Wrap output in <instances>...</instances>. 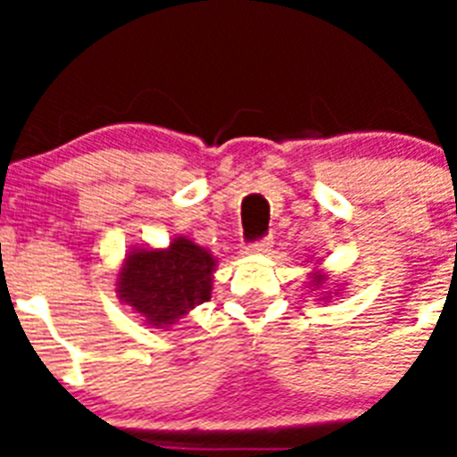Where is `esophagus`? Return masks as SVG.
<instances>
[{
  "mask_svg": "<svg viewBox=\"0 0 457 457\" xmlns=\"http://www.w3.org/2000/svg\"><path fill=\"white\" fill-rule=\"evenodd\" d=\"M270 247H272V240H270V237H263V240L252 242V245L247 247V252L256 253V256H263V253L270 252Z\"/></svg>",
  "mask_w": 457,
  "mask_h": 457,
  "instance_id": "1",
  "label": "esophagus"
}]
</instances>
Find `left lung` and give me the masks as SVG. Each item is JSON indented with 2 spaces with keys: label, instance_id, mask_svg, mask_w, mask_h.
Instances as JSON below:
<instances>
[{
  "label": "left lung",
  "instance_id": "left-lung-1",
  "mask_svg": "<svg viewBox=\"0 0 457 457\" xmlns=\"http://www.w3.org/2000/svg\"><path fill=\"white\" fill-rule=\"evenodd\" d=\"M327 274L322 272V270H313V272H309V293L311 290H313V293H318V300H329V297H332V290H327ZM334 288H337V286H334ZM334 295H338V293H334Z\"/></svg>",
  "mask_w": 457,
  "mask_h": 457
}]
</instances>
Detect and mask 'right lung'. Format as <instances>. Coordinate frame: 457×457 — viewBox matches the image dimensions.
I'll return each instance as SVG.
<instances>
[{
    "mask_svg": "<svg viewBox=\"0 0 457 457\" xmlns=\"http://www.w3.org/2000/svg\"><path fill=\"white\" fill-rule=\"evenodd\" d=\"M217 258L189 237H173L164 249L132 247L116 274L123 304L155 329L173 327L194 306L210 300Z\"/></svg>",
    "mask_w": 457,
    "mask_h": 457,
    "instance_id": "obj_1",
    "label": "right lung"
}]
</instances>
